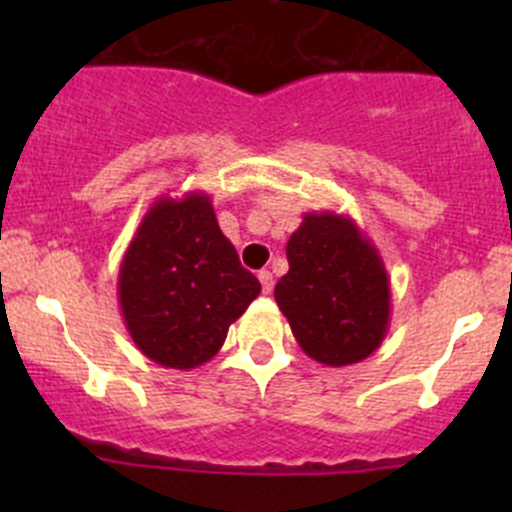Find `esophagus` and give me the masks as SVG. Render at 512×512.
I'll return each instance as SVG.
<instances>
[{
  "mask_svg": "<svg viewBox=\"0 0 512 512\" xmlns=\"http://www.w3.org/2000/svg\"><path fill=\"white\" fill-rule=\"evenodd\" d=\"M257 277H260V282H262V292L270 294L272 285H275V280H272V272L270 270H260V272H257Z\"/></svg>",
  "mask_w": 512,
  "mask_h": 512,
  "instance_id": "obj_1",
  "label": "esophagus"
}]
</instances>
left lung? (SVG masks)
Instances as JSON below:
<instances>
[{
	"label": "left lung",
	"mask_w": 512,
	"mask_h": 512,
	"mask_svg": "<svg viewBox=\"0 0 512 512\" xmlns=\"http://www.w3.org/2000/svg\"><path fill=\"white\" fill-rule=\"evenodd\" d=\"M289 272L275 299L309 359L359 364L384 342L391 282L369 237L347 215L307 213L287 242Z\"/></svg>",
	"instance_id": "8db88e82"
}]
</instances>
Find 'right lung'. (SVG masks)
Wrapping results in <instances>:
<instances>
[{"label":"right lung","instance_id":"add662e5","mask_svg":"<svg viewBox=\"0 0 512 512\" xmlns=\"http://www.w3.org/2000/svg\"><path fill=\"white\" fill-rule=\"evenodd\" d=\"M220 230L210 195H163L148 208L118 270V304L133 344L165 369L213 359L260 294Z\"/></svg>","mask_w":512,"mask_h":512}]
</instances>
